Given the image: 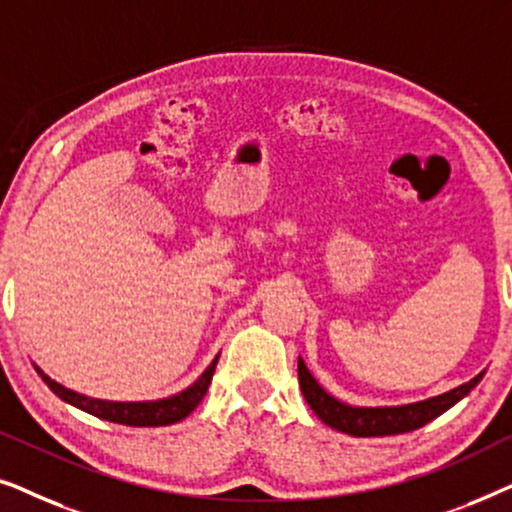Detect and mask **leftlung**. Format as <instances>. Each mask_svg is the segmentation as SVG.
I'll use <instances>...</instances> for the list:
<instances>
[{
    "instance_id": "1",
    "label": "left lung",
    "mask_w": 512,
    "mask_h": 512,
    "mask_svg": "<svg viewBox=\"0 0 512 512\" xmlns=\"http://www.w3.org/2000/svg\"><path fill=\"white\" fill-rule=\"evenodd\" d=\"M482 375L485 373L475 375L471 382L461 384V387L447 391V394L433 396L429 401L396 405V408H352V405L340 403L338 398L326 394L319 387V382L314 380L310 370H307L303 359H298V382L307 405L314 410V415L331 426V429H338L356 438L396 436V433L415 431L419 426L429 424L431 419L443 415L457 401H461L482 380Z\"/></svg>"
}]
</instances>
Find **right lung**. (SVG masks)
Instances as JSON below:
<instances>
[{
  "label": "right lung",
  "instance_id": "add662e5",
  "mask_svg": "<svg viewBox=\"0 0 512 512\" xmlns=\"http://www.w3.org/2000/svg\"><path fill=\"white\" fill-rule=\"evenodd\" d=\"M216 361H219V356H216L212 366L200 375V380L181 391V394L163 398V401H149V403H114V401H100V398H88L83 394H76L72 389L62 387L58 382H53L51 377L41 373L39 368L37 373L41 375V380L53 389V394H58L62 401L72 403L76 408L90 412V415L107 419V422H116L125 426H167V424L181 422V419L188 417L195 408H198L200 401L207 394L209 382H212Z\"/></svg>",
  "mask_w": 512,
  "mask_h": 512
}]
</instances>
